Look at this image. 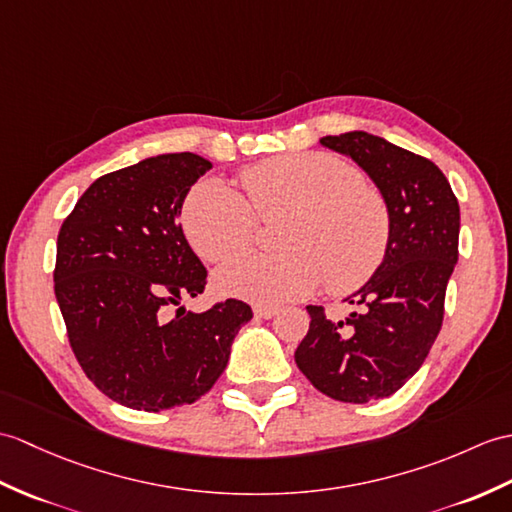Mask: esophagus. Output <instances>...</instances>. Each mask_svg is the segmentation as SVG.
Wrapping results in <instances>:
<instances>
[{
	"instance_id": "1",
	"label": "esophagus",
	"mask_w": 512,
	"mask_h": 512,
	"mask_svg": "<svg viewBox=\"0 0 512 512\" xmlns=\"http://www.w3.org/2000/svg\"><path fill=\"white\" fill-rule=\"evenodd\" d=\"M277 312H279L277 307H268V305H266V307H261V305H259V307H255V316H257V318H264V320H268V318H275V316H277Z\"/></svg>"
}]
</instances>
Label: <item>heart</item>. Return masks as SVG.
<instances>
[{
    "label": "heart",
    "mask_w": 512,
    "mask_h": 512,
    "mask_svg": "<svg viewBox=\"0 0 512 512\" xmlns=\"http://www.w3.org/2000/svg\"><path fill=\"white\" fill-rule=\"evenodd\" d=\"M248 202L220 181L196 183L183 202L187 242L211 264L251 246L257 218L279 220V255H248L224 268L218 288L257 305L312 294L325 277L329 292L362 288L384 264L390 211L377 189L334 154H281L242 172Z\"/></svg>",
    "instance_id": "heart-1"
}]
</instances>
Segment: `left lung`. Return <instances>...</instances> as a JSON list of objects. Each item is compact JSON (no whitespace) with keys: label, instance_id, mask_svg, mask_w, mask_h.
<instances>
[{"label":"left lung","instance_id":"1","mask_svg":"<svg viewBox=\"0 0 512 512\" xmlns=\"http://www.w3.org/2000/svg\"><path fill=\"white\" fill-rule=\"evenodd\" d=\"M320 146L353 159L390 211L384 264L344 301L347 320L307 305L310 331L294 353L314 388L344 403L390 397L419 371L441 331L447 281L458 261L460 207L430 159L364 130L327 135Z\"/></svg>","mask_w":512,"mask_h":512}]
</instances>
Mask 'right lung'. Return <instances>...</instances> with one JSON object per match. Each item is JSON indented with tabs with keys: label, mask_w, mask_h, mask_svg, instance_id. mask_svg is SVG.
<instances>
[{
	"label": "right lung",
	"mask_w": 512,
	"mask_h": 512,
	"mask_svg": "<svg viewBox=\"0 0 512 512\" xmlns=\"http://www.w3.org/2000/svg\"><path fill=\"white\" fill-rule=\"evenodd\" d=\"M211 168L194 152H170L104 174L58 233L54 292L69 344L91 382L126 408L161 412L200 399L253 318L235 299L200 314L183 305L205 290L207 270L178 218Z\"/></svg>",
	"instance_id": "right-lung-1"
}]
</instances>
